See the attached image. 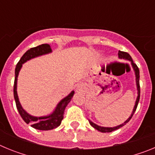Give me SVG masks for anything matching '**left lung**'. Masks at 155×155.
<instances>
[{"label": "left lung", "mask_w": 155, "mask_h": 155, "mask_svg": "<svg viewBox=\"0 0 155 155\" xmlns=\"http://www.w3.org/2000/svg\"><path fill=\"white\" fill-rule=\"evenodd\" d=\"M119 57L120 58H123V59H126V60H128V61H131V64H132L133 68H134V71H135V74H136V81H137V90H138V96L137 98V101H136V104H135V106L134 108V110H133V113L131 114V116H130L128 118V120H127L126 122H124V124H121L120 126H117L116 127H99V126L96 125V124H94V123H92L91 121L88 120L89 121V124H91V127H94V129H96L98 130V131L100 132H102V133H109V132H113V131L116 130H118L120 129V127H124L125 124H127V123H128L130 119L132 118V116H134V113H135V111H136L137 107V105H138V102H139V100H140V71H139V68L137 66L136 64H134V61L132 60V57H130V55L127 52H124V51H119Z\"/></svg>", "instance_id": "left-lung-1"}]
</instances>
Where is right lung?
I'll list each match as a JSON object with an SVG mask.
<instances>
[{"label": "right lung", "instance_id": "obj_1", "mask_svg": "<svg viewBox=\"0 0 155 155\" xmlns=\"http://www.w3.org/2000/svg\"><path fill=\"white\" fill-rule=\"evenodd\" d=\"M50 52H51V48H50V45L48 44H42L38 46H35V47L31 48L24 53V55L21 57L20 61L18 62L15 68V82H14V98L15 100L16 107H17L18 111L21 118L27 124H30L33 128L39 130H50L57 128V127L61 125V121L64 119V109H65L67 105L70 102L71 98L73 97L74 91H72L68 96L64 98L57 105V108H56L53 114H51L50 116H44V117H34V116L28 115L22 109L21 104L19 102L17 91H16L17 90V78L19 71L22 66V64L26 62L30 59L33 58V57L42 55L45 53H50Z\"/></svg>", "mask_w": 155, "mask_h": 155}]
</instances>
